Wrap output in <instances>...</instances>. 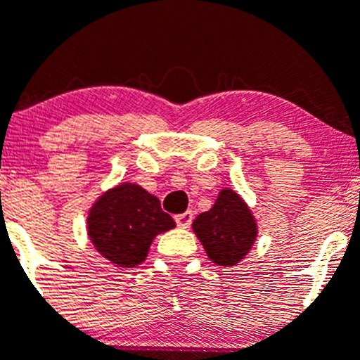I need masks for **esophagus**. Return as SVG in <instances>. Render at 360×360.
I'll return each mask as SVG.
<instances>
[{"mask_svg":"<svg viewBox=\"0 0 360 360\" xmlns=\"http://www.w3.org/2000/svg\"><path fill=\"white\" fill-rule=\"evenodd\" d=\"M191 221H193V212H190V211L176 216V223H177V226H181V229H188V226L191 225Z\"/></svg>","mask_w":360,"mask_h":360,"instance_id":"esophagus-1","label":"esophagus"}]
</instances>
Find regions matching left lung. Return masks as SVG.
Segmentation results:
<instances>
[{"instance_id": "obj_1", "label": "left lung", "mask_w": 360, "mask_h": 360, "mask_svg": "<svg viewBox=\"0 0 360 360\" xmlns=\"http://www.w3.org/2000/svg\"><path fill=\"white\" fill-rule=\"evenodd\" d=\"M193 232L212 262L233 265L253 246L257 223L236 191L223 190L214 205L197 216Z\"/></svg>"}]
</instances>
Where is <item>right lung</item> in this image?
I'll return each mask as SVG.
<instances>
[{
	"instance_id": "obj_1",
	"label": "right lung",
	"mask_w": 360,
	"mask_h": 360,
	"mask_svg": "<svg viewBox=\"0 0 360 360\" xmlns=\"http://www.w3.org/2000/svg\"><path fill=\"white\" fill-rule=\"evenodd\" d=\"M174 225L158 198L130 183L102 195L87 218V232L96 250L121 267L144 262L156 233Z\"/></svg>"
}]
</instances>
